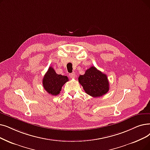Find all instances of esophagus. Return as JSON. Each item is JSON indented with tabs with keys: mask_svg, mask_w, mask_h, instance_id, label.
I'll return each mask as SVG.
<instances>
[{
	"mask_svg": "<svg viewBox=\"0 0 150 150\" xmlns=\"http://www.w3.org/2000/svg\"><path fill=\"white\" fill-rule=\"evenodd\" d=\"M69 76L71 79H75V74L74 72H71L69 74Z\"/></svg>",
	"mask_w": 150,
	"mask_h": 150,
	"instance_id": "obj_1",
	"label": "esophagus"
}]
</instances>
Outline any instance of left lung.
<instances>
[{"mask_svg": "<svg viewBox=\"0 0 150 150\" xmlns=\"http://www.w3.org/2000/svg\"><path fill=\"white\" fill-rule=\"evenodd\" d=\"M79 81L84 91L93 97L102 96L109 91L107 75L94 66L86 70L83 75H80Z\"/></svg>", "mask_w": 150, "mask_h": 150, "instance_id": "obj_1", "label": "left lung"}]
</instances>
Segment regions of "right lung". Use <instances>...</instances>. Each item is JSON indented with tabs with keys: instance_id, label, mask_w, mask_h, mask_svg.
<instances>
[{
	"instance_id": "right-lung-1",
	"label": "right lung",
	"mask_w": 150,
	"mask_h": 150,
	"mask_svg": "<svg viewBox=\"0 0 150 150\" xmlns=\"http://www.w3.org/2000/svg\"><path fill=\"white\" fill-rule=\"evenodd\" d=\"M69 81L67 76L56 73L52 67H50L43 79V86L45 91L50 94L56 96L60 93L64 84Z\"/></svg>"
}]
</instances>
